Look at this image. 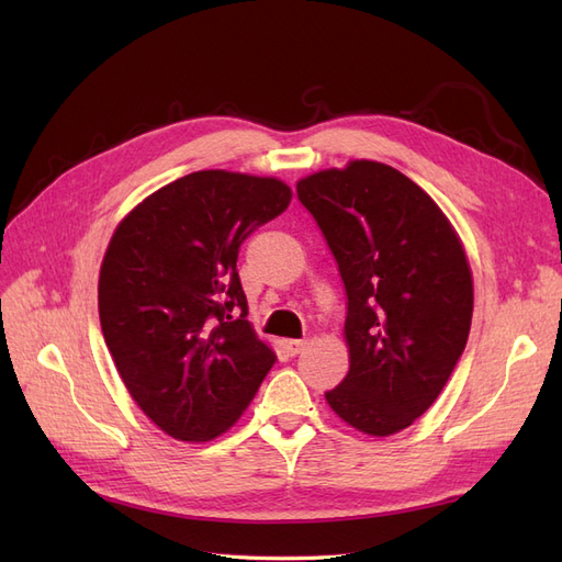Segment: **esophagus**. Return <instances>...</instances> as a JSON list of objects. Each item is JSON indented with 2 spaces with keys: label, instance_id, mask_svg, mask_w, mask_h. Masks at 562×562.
Returning a JSON list of instances; mask_svg holds the SVG:
<instances>
[{
  "label": "esophagus",
  "instance_id": "34e87169",
  "mask_svg": "<svg viewBox=\"0 0 562 562\" xmlns=\"http://www.w3.org/2000/svg\"><path fill=\"white\" fill-rule=\"evenodd\" d=\"M304 345H307V342H304V339H285V342H283L285 351L291 353V356H297L304 349Z\"/></svg>",
  "mask_w": 562,
  "mask_h": 562
}]
</instances>
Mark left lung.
<instances>
[{"label": "left lung", "mask_w": 562, "mask_h": 562, "mask_svg": "<svg viewBox=\"0 0 562 562\" xmlns=\"http://www.w3.org/2000/svg\"><path fill=\"white\" fill-rule=\"evenodd\" d=\"M347 293L349 372L326 391L370 436L396 434L448 384L469 339L471 269L452 225L411 178L351 161L297 182Z\"/></svg>", "instance_id": "left-lung-1"}]
</instances>
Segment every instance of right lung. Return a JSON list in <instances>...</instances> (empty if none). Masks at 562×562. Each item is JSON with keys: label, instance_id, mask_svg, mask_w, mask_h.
<instances>
[{"label": "right lung", "instance_id": "obj_1", "mask_svg": "<svg viewBox=\"0 0 562 562\" xmlns=\"http://www.w3.org/2000/svg\"><path fill=\"white\" fill-rule=\"evenodd\" d=\"M291 196L277 178L196 171L116 227L100 267V328L128 394L168 436L227 431L274 366L246 318L236 260Z\"/></svg>", "mask_w": 562, "mask_h": 562}]
</instances>
